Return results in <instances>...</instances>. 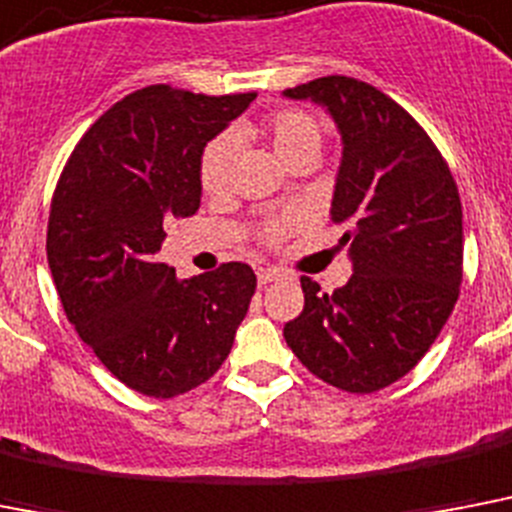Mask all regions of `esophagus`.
I'll return each mask as SVG.
<instances>
[{"label":"esophagus","instance_id":"1","mask_svg":"<svg viewBox=\"0 0 512 512\" xmlns=\"http://www.w3.org/2000/svg\"><path fill=\"white\" fill-rule=\"evenodd\" d=\"M281 276H284V273H281L278 268H260L257 270V284L265 286V284H270V281H278Z\"/></svg>","mask_w":512,"mask_h":512}]
</instances>
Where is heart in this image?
Listing matches in <instances>:
<instances>
[{
	"mask_svg": "<svg viewBox=\"0 0 512 512\" xmlns=\"http://www.w3.org/2000/svg\"><path fill=\"white\" fill-rule=\"evenodd\" d=\"M249 139H265L281 160L292 168L302 160H318L323 147V126L313 112L299 107H284L270 112L260 123H239L231 134L215 136L199 157V186L207 197H220L228 189L231 160H234V141L242 144ZM294 215H278L260 226V239L265 244H281L294 228Z\"/></svg>",
	"mask_w": 512,
	"mask_h": 512,
	"instance_id": "1",
	"label": "heart"
}]
</instances>
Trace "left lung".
Instances as JSON below:
<instances>
[{"label":"left lung","mask_w":512,"mask_h":512,"mask_svg":"<svg viewBox=\"0 0 512 512\" xmlns=\"http://www.w3.org/2000/svg\"><path fill=\"white\" fill-rule=\"evenodd\" d=\"M286 97L323 105L342 131L331 220L355 273L331 294L302 276L305 307L284 339L326 384L378 392L413 371L460 297L458 184L421 123L371 83L326 76Z\"/></svg>","instance_id":"obj_1"}]
</instances>
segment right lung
<instances>
[{"label":"right lung","mask_w":512,"mask_h":512,"mask_svg":"<svg viewBox=\"0 0 512 512\" xmlns=\"http://www.w3.org/2000/svg\"><path fill=\"white\" fill-rule=\"evenodd\" d=\"M255 97L144 86L99 115L54 186L47 257L65 315L112 376L155 400L218 371L255 294L244 263L181 281L155 257L170 220L199 210L205 144Z\"/></svg>","instance_id":"add662e5"}]
</instances>
